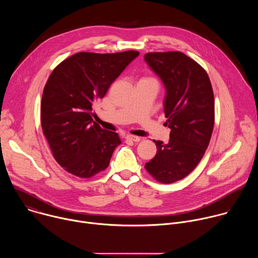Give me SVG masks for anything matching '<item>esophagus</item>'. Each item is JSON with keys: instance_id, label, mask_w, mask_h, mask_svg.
<instances>
[{"instance_id": "1", "label": "esophagus", "mask_w": 258, "mask_h": 258, "mask_svg": "<svg viewBox=\"0 0 258 258\" xmlns=\"http://www.w3.org/2000/svg\"><path fill=\"white\" fill-rule=\"evenodd\" d=\"M125 139H126L127 141H132V142H140V140H141L140 137L133 136V135H127V136L125 137Z\"/></svg>"}]
</instances>
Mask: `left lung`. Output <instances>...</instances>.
Segmentation results:
<instances>
[{"instance_id": "1", "label": "left lung", "mask_w": 258, "mask_h": 258, "mask_svg": "<svg viewBox=\"0 0 258 258\" xmlns=\"http://www.w3.org/2000/svg\"><path fill=\"white\" fill-rule=\"evenodd\" d=\"M144 60L165 89L163 110L169 142L156 144L145 165L154 178L170 183L187 176L202 159L214 125V96L206 71L181 52L147 53Z\"/></svg>"}]
</instances>
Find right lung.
Masks as SVG:
<instances>
[{
  "mask_svg": "<svg viewBox=\"0 0 258 258\" xmlns=\"http://www.w3.org/2000/svg\"><path fill=\"white\" fill-rule=\"evenodd\" d=\"M139 55L81 52L51 73L42 98V127L56 161L68 172L91 177L109 165L121 141L93 120V106Z\"/></svg>",
  "mask_w": 258,
  "mask_h": 258,
  "instance_id": "obj_1",
  "label": "right lung"
}]
</instances>
